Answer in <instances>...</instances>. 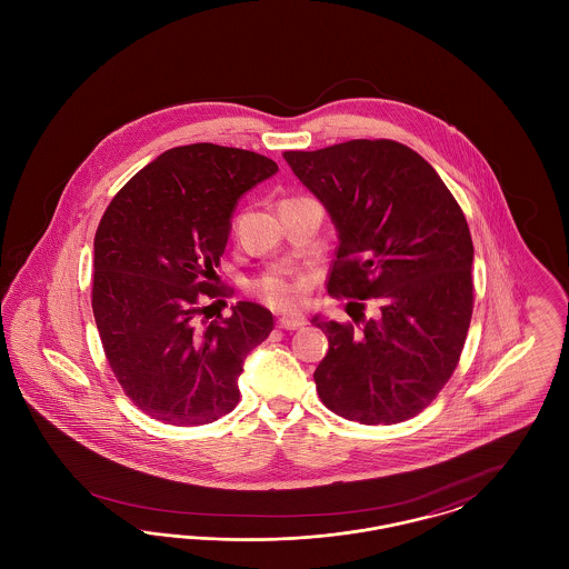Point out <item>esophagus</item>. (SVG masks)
I'll list each match as a JSON object with an SVG mask.
<instances>
[{"label": "esophagus", "mask_w": 569, "mask_h": 569, "mask_svg": "<svg viewBox=\"0 0 569 569\" xmlns=\"http://www.w3.org/2000/svg\"><path fill=\"white\" fill-rule=\"evenodd\" d=\"M279 328H286V330H297V328H302L305 326V318H300V316H288V318H279Z\"/></svg>", "instance_id": "esophagus-1"}]
</instances>
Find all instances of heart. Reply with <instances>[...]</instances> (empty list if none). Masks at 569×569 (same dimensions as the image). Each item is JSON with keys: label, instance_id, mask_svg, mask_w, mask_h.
<instances>
[{"label": "heart", "instance_id": "b5f03b06", "mask_svg": "<svg viewBox=\"0 0 569 569\" xmlns=\"http://www.w3.org/2000/svg\"><path fill=\"white\" fill-rule=\"evenodd\" d=\"M256 290L267 302H271L274 307H281V309L297 307L300 297H302L300 283L295 279L281 277V274H269V277L260 279L256 283Z\"/></svg>", "mask_w": 569, "mask_h": 569}]
</instances>
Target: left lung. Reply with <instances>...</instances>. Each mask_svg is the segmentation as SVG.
Returning <instances> with one entry per match:
<instances>
[{
  "label": "left lung",
  "mask_w": 569,
  "mask_h": 569,
  "mask_svg": "<svg viewBox=\"0 0 569 569\" xmlns=\"http://www.w3.org/2000/svg\"><path fill=\"white\" fill-rule=\"evenodd\" d=\"M283 160L337 228L328 292L379 305L369 320L362 302L358 313L346 309L360 328L311 320L328 337L318 395L353 422L409 420L446 386L465 346L473 311L467 219L433 166L395 140L286 151Z\"/></svg>",
  "instance_id": "left-lung-1"
}]
</instances>
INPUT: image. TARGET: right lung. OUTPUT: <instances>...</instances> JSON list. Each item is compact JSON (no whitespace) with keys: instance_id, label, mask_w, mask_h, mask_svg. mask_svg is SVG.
Listing matches in <instances>:
<instances>
[{"instance_id":"obj_1","label":"right lung","mask_w":569,"mask_h":569,"mask_svg":"<svg viewBox=\"0 0 569 569\" xmlns=\"http://www.w3.org/2000/svg\"><path fill=\"white\" fill-rule=\"evenodd\" d=\"M244 149L196 142L163 151L121 188L93 241L91 307L110 369L147 416L209 425L239 403L247 353L272 313L241 300L230 318L198 322V300L226 249L241 196L277 172Z\"/></svg>"}]
</instances>
